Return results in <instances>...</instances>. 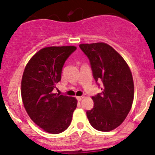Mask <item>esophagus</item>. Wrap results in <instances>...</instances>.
Wrapping results in <instances>:
<instances>
[{
    "label": "esophagus",
    "instance_id": "1",
    "mask_svg": "<svg viewBox=\"0 0 155 155\" xmlns=\"http://www.w3.org/2000/svg\"><path fill=\"white\" fill-rule=\"evenodd\" d=\"M83 99H84V97L83 96H81V97H77V100L78 101H81L83 100Z\"/></svg>",
    "mask_w": 155,
    "mask_h": 155
}]
</instances>
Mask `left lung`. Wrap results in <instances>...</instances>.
<instances>
[{"label":"left lung","mask_w":155,"mask_h":155,"mask_svg":"<svg viewBox=\"0 0 155 155\" xmlns=\"http://www.w3.org/2000/svg\"><path fill=\"white\" fill-rule=\"evenodd\" d=\"M88 56L95 81H102V93L91 99L94 107L86 112L91 125L109 132L119 126L129 114L134 98L131 70L123 57L104 42L81 44Z\"/></svg>","instance_id":"1"}]
</instances>
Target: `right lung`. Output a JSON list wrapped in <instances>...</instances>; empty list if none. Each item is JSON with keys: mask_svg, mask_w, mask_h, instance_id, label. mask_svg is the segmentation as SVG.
I'll return each instance as SVG.
<instances>
[{"mask_svg": "<svg viewBox=\"0 0 155 155\" xmlns=\"http://www.w3.org/2000/svg\"><path fill=\"white\" fill-rule=\"evenodd\" d=\"M75 46L46 47L32 56L24 69L21 96L28 115L44 131L62 133L72 121L78 100L53 90L61 78L64 62Z\"/></svg>", "mask_w": 155, "mask_h": 155, "instance_id": "obj_1", "label": "right lung"}]
</instances>
